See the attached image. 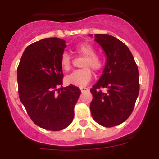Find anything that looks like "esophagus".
<instances>
[{"label":"esophagus","instance_id":"1","mask_svg":"<svg viewBox=\"0 0 159 159\" xmlns=\"http://www.w3.org/2000/svg\"><path fill=\"white\" fill-rule=\"evenodd\" d=\"M80 90H81V92L83 93V92H84V91H88V90H89V89H88L87 88H81V89H80Z\"/></svg>","mask_w":159,"mask_h":159}]
</instances>
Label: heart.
<instances>
[{
    "instance_id": "1",
    "label": "heart",
    "mask_w": 159,
    "mask_h": 159,
    "mask_svg": "<svg viewBox=\"0 0 159 159\" xmlns=\"http://www.w3.org/2000/svg\"><path fill=\"white\" fill-rule=\"evenodd\" d=\"M75 50L81 55L85 57V60L82 64L83 69L77 70L72 72L65 78V81L68 84L78 87H84L91 81L92 73L90 68L94 71H98L102 67L101 59L96 55V51L91 44L83 42L77 44ZM61 67L65 71H68L71 68V60L68 53L62 54L60 61Z\"/></svg>"
}]
</instances>
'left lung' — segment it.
I'll list each match as a JSON object with an SVG mask.
<instances>
[{
    "label": "left lung",
    "instance_id": "left-lung-1",
    "mask_svg": "<svg viewBox=\"0 0 159 159\" xmlns=\"http://www.w3.org/2000/svg\"><path fill=\"white\" fill-rule=\"evenodd\" d=\"M94 41L103 49L106 63L103 74L91 89L90 109L96 122L114 127L126 121L132 112L139 93V70L129 48L118 38L94 34ZM100 87L107 91L102 93Z\"/></svg>",
    "mask_w": 159,
    "mask_h": 159
}]
</instances>
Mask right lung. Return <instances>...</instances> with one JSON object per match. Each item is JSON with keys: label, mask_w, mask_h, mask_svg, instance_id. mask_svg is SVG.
Here are the masks:
<instances>
[{"label": "right lung", "mask_w": 159, "mask_h": 159, "mask_svg": "<svg viewBox=\"0 0 159 159\" xmlns=\"http://www.w3.org/2000/svg\"><path fill=\"white\" fill-rule=\"evenodd\" d=\"M65 43L63 39L48 38L30 44L17 70L20 102L34 123L49 131H60L72 122L81 94L72 84L62 87L60 61Z\"/></svg>", "instance_id": "obj_1"}]
</instances>
